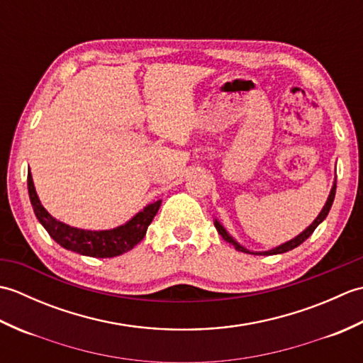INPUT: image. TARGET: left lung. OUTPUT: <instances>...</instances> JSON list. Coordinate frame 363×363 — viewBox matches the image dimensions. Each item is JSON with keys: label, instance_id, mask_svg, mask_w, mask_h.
Returning <instances> with one entry per match:
<instances>
[{"label": "left lung", "instance_id": "left-lung-1", "mask_svg": "<svg viewBox=\"0 0 363 363\" xmlns=\"http://www.w3.org/2000/svg\"><path fill=\"white\" fill-rule=\"evenodd\" d=\"M335 189H337V176H335V179H334L333 189H330V194H329V196H328V201H326V204L323 206L321 212L318 213V217L312 221V225L307 226V228L303 230V233L298 234L295 238H291V240L285 242V243H282V245H279V246H276V248L268 250V251H250V250H246L245 246H242L240 243H238V242L235 240V238H234L233 235H230V234L228 233L226 228L223 226L221 223H220L217 218L213 220V225H215V228H217L218 234H220L223 238H225V240H226L228 243L233 245L237 251L248 252V254H256V256H273V254H282V252H287V251H290V250H293V248H296V246H299V245L303 243L304 240H307V238H309V237L312 235L313 230L317 229V226L320 225V223L328 217V213H329V211H330V207H333L334 198H335Z\"/></svg>", "mask_w": 363, "mask_h": 363}]
</instances>
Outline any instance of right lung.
Listing matches in <instances>:
<instances>
[{
  "instance_id": "obj_1",
  "label": "right lung",
  "mask_w": 363,
  "mask_h": 363,
  "mask_svg": "<svg viewBox=\"0 0 363 363\" xmlns=\"http://www.w3.org/2000/svg\"><path fill=\"white\" fill-rule=\"evenodd\" d=\"M28 191L37 220L40 221V225L51 235L52 240L68 251L89 257H115L133 250L138 242L143 240L146 229L156 217L162 203L159 199V201L143 207V211L137 212L121 226L104 230H90L73 228L54 218L38 199L30 172H28Z\"/></svg>"
}]
</instances>
